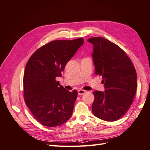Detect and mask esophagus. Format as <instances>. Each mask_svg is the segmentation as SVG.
I'll use <instances>...</instances> for the list:
<instances>
[{"instance_id":"esophagus-1","label":"esophagus","mask_w":150,"mask_h":150,"mask_svg":"<svg viewBox=\"0 0 150 150\" xmlns=\"http://www.w3.org/2000/svg\"><path fill=\"white\" fill-rule=\"evenodd\" d=\"M86 93V91H85V90H83V89H79L78 91L79 95H82Z\"/></svg>"}]
</instances>
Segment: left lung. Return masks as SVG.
<instances>
[{"label":"left lung","instance_id":"left-lung-1","mask_svg":"<svg viewBox=\"0 0 150 150\" xmlns=\"http://www.w3.org/2000/svg\"><path fill=\"white\" fill-rule=\"evenodd\" d=\"M93 45L96 75L102 76L105 91H95L93 114L101 120L115 121L129 109L137 90V74L130 59L117 45L102 37L88 40Z\"/></svg>","mask_w":150,"mask_h":150}]
</instances>
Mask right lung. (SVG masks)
<instances>
[{"label": "right lung", "instance_id": "right-lung-1", "mask_svg": "<svg viewBox=\"0 0 150 150\" xmlns=\"http://www.w3.org/2000/svg\"><path fill=\"white\" fill-rule=\"evenodd\" d=\"M83 43L82 38L55 40L29 58L23 75V96L27 107L44 126L55 127L70 118L78 93L68 91L55 80Z\"/></svg>", "mask_w": 150, "mask_h": 150}]
</instances>
